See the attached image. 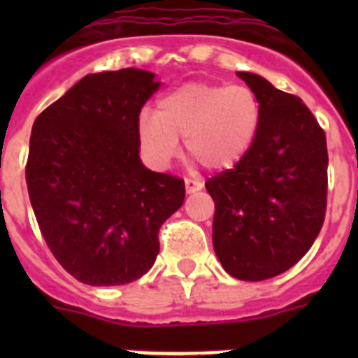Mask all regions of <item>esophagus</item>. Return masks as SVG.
<instances>
[{"instance_id": "1", "label": "esophagus", "mask_w": 358, "mask_h": 358, "mask_svg": "<svg viewBox=\"0 0 358 358\" xmlns=\"http://www.w3.org/2000/svg\"><path fill=\"white\" fill-rule=\"evenodd\" d=\"M185 188H186V194H195L199 189H202V182L201 181H195V179H185Z\"/></svg>"}]
</instances>
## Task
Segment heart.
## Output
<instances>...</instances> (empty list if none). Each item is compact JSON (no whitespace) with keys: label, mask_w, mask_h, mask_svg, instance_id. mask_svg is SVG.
I'll list each match as a JSON object with an SVG mask.
<instances>
[{"label":"heart","mask_w":358,"mask_h":358,"mask_svg":"<svg viewBox=\"0 0 358 358\" xmlns=\"http://www.w3.org/2000/svg\"><path fill=\"white\" fill-rule=\"evenodd\" d=\"M262 109L248 85L188 82L159 98L156 113L138 118V138L154 166H166L186 150L210 170L235 166L251 147Z\"/></svg>","instance_id":"heart-1"}]
</instances>
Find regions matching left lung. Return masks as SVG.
I'll list each match as a JSON object with an SVG mask.
<instances>
[{"instance_id": "8db88e82", "label": "left lung", "mask_w": 358, "mask_h": 358, "mask_svg": "<svg viewBox=\"0 0 358 358\" xmlns=\"http://www.w3.org/2000/svg\"><path fill=\"white\" fill-rule=\"evenodd\" d=\"M258 96L260 127L245 156L208 179L213 248L236 280L289 271L317 238L327 213V136L301 98L260 75L236 73Z\"/></svg>"}]
</instances>
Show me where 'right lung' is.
Here are the masks:
<instances>
[{
    "mask_svg": "<svg viewBox=\"0 0 358 358\" xmlns=\"http://www.w3.org/2000/svg\"><path fill=\"white\" fill-rule=\"evenodd\" d=\"M125 68L85 75L34 122L27 186L57 262L85 285H125L156 262L185 181L140 159L138 118L161 82Z\"/></svg>",
    "mask_w": 358,
    "mask_h": 358,
    "instance_id": "right-lung-1",
    "label": "right lung"
}]
</instances>
